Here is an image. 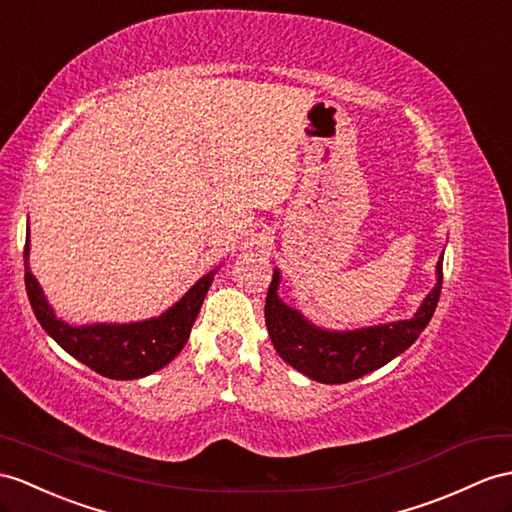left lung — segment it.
<instances>
[{"mask_svg": "<svg viewBox=\"0 0 512 512\" xmlns=\"http://www.w3.org/2000/svg\"><path fill=\"white\" fill-rule=\"evenodd\" d=\"M441 284L443 256L436 263V286L413 317L371 328L336 332L313 326L299 310L282 302L278 297L280 273L276 269L265 302L267 332L284 363L310 380L343 384L384 367L419 339L439 304Z\"/></svg>", "mask_w": 512, "mask_h": 512, "instance_id": "8db88e82", "label": "left lung"}]
</instances>
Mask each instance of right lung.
<instances>
[{"label":"right lung","mask_w":512,"mask_h":512,"mask_svg":"<svg viewBox=\"0 0 512 512\" xmlns=\"http://www.w3.org/2000/svg\"><path fill=\"white\" fill-rule=\"evenodd\" d=\"M30 230L26 236V291L30 306L43 330L80 363L97 371L99 376L112 380L145 378L169 365L189 341L193 323L204 304V297L213 284L215 271L199 278L189 293L165 313L134 323H91V326H69L60 321L52 306L47 304L43 289L32 276L28 265Z\"/></svg>","instance_id":"right-lung-1"}]
</instances>
